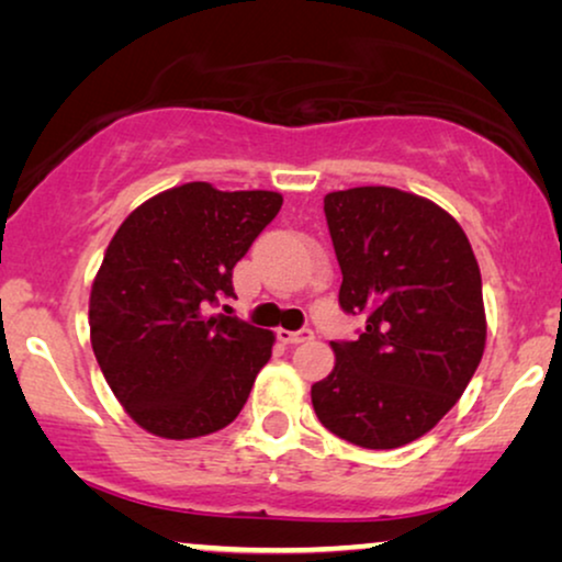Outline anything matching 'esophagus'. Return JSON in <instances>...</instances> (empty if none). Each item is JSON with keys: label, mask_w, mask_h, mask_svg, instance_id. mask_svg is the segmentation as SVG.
I'll use <instances>...</instances> for the list:
<instances>
[{"label": "esophagus", "mask_w": 562, "mask_h": 562, "mask_svg": "<svg viewBox=\"0 0 562 562\" xmlns=\"http://www.w3.org/2000/svg\"><path fill=\"white\" fill-rule=\"evenodd\" d=\"M314 333L312 329H299V333H289V329H279V340L283 345H299V342H306L312 340Z\"/></svg>", "instance_id": "esophagus-1"}]
</instances>
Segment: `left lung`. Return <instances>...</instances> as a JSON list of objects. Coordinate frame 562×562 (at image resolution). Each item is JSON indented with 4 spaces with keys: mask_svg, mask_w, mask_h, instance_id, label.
I'll return each instance as SVG.
<instances>
[{
    "mask_svg": "<svg viewBox=\"0 0 562 562\" xmlns=\"http://www.w3.org/2000/svg\"><path fill=\"white\" fill-rule=\"evenodd\" d=\"M342 271L340 306L363 314L335 368L312 386L322 425L358 448L427 435L473 379L486 348L479 260L456 217L425 196L356 187L325 196Z\"/></svg>",
    "mask_w": 562,
    "mask_h": 562,
    "instance_id": "8db88e82",
    "label": "left lung"
}]
</instances>
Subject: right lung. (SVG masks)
I'll return each instance as SVG.
<instances>
[{"instance_id":"add662e5","label":"right lung","mask_w":562,"mask_h":562,"mask_svg":"<svg viewBox=\"0 0 562 562\" xmlns=\"http://www.w3.org/2000/svg\"><path fill=\"white\" fill-rule=\"evenodd\" d=\"M281 204L276 191L191 181L130 212L106 245L89 296L91 348L145 432L212 435L248 402L276 337L210 306L235 296L233 268Z\"/></svg>"}]
</instances>
